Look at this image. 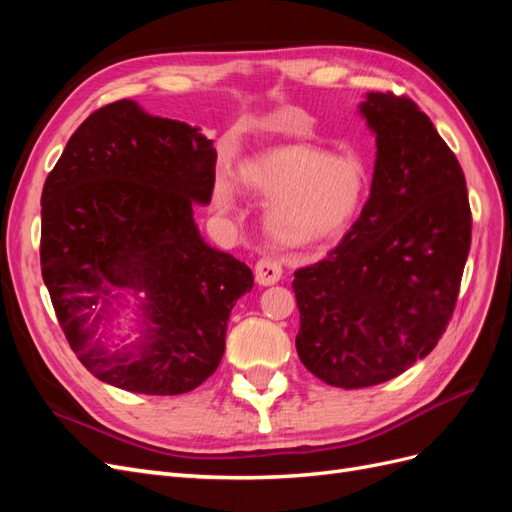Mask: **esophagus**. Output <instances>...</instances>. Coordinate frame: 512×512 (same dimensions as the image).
<instances>
[{
    "instance_id": "1",
    "label": "esophagus",
    "mask_w": 512,
    "mask_h": 512,
    "mask_svg": "<svg viewBox=\"0 0 512 512\" xmlns=\"http://www.w3.org/2000/svg\"><path fill=\"white\" fill-rule=\"evenodd\" d=\"M282 273H284V269H282V265L275 258L265 256V258H260L256 262V282L260 286L277 284V282L282 280Z\"/></svg>"
}]
</instances>
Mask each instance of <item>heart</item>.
I'll use <instances>...</instances> for the list:
<instances>
[{
  "label": "heart",
  "instance_id": "obj_1",
  "mask_svg": "<svg viewBox=\"0 0 512 512\" xmlns=\"http://www.w3.org/2000/svg\"><path fill=\"white\" fill-rule=\"evenodd\" d=\"M241 183L256 196L273 198L267 226L282 245H309L342 235L359 213L367 173L354 156H327L314 147H286L241 166ZM213 205L230 213L235 183L220 175Z\"/></svg>",
  "mask_w": 512,
  "mask_h": 512
}]
</instances>
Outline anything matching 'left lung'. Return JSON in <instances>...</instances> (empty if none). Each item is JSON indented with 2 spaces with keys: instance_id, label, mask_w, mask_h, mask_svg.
Masks as SVG:
<instances>
[{
  "instance_id": "obj_1",
  "label": "left lung",
  "mask_w": 512,
  "mask_h": 512,
  "mask_svg": "<svg viewBox=\"0 0 512 512\" xmlns=\"http://www.w3.org/2000/svg\"><path fill=\"white\" fill-rule=\"evenodd\" d=\"M361 113L378 147L361 218L292 282L299 359L339 389L391 380L436 348L472 241L466 177L418 104L386 91Z\"/></svg>"
}]
</instances>
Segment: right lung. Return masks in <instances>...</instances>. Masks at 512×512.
I'll return each instance as SVG.
<instances>
[{
	"label": "right lung",
	"instance_id": "right-lung-1",
	"mask_svg": "<svg viewBox=\"0 0 512 512\" xmlns=\"http://www.w3.org/2000/svg\"><path fill=\"white\" fill-rule=\"evenodd\" d=\"M213 185V143L132 100L98 108L70 136L42 188L40 267L61 331L98 380L181 395L218 369L230 309L254 275L194 224ZM119 287L146 292V329L111 353L97 329Z\"/></svg>",
	"mask_w": 512,
	"mask_h": 512
}]
</instances>
